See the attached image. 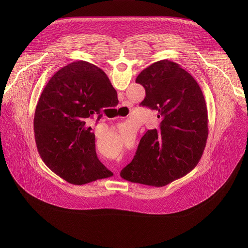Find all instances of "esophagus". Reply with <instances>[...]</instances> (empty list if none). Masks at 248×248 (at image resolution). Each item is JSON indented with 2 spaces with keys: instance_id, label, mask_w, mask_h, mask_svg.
Returning a JSON list of instances; mask_svg holds the SVG:
<instances>
[{
  "instance_id": "1",
  "label": "esophagus",
  "mask_w": 248,
  "mask_h": 248,
  "mask_svg": "<svg viewBox=\"0 0 248 248\" xmlns=\"http://www.w3.org/2000/svg\"><path fill=\"white\" fill-rule=\"evenodd\" d=\"M116 173H117V175H118V172H117V171H116Z\"/></svg>"
}]
</instances>
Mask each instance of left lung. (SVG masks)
I'll list each match as a JSON object with an SVG mask.
<instances>
[{
    "label": "left lung",
    "instance_id": "obj_1",
    "mask_svg": "<svg viewBox=\"0 0 248 248\" xmlns=\"http://www.w3.org/2000/svg\"><path fill=\"white\" fill-rule=\"evenodd\" d=\"M135 81L145 88L140 105L158 111L161 124L142 136L121 176L131 183L165 186L191 171L202 157L208 137L205 98L193 77L169 60L152 63Z\"/></svg>",
    "mask_w": 248,
    "mask_h": 248
}]
</instances>
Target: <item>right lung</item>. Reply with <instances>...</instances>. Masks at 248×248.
I'll return each mask as SVG.
<instances>
[{
  "label": "right lung",
  "mask_w": 248,
  "mask_h": 248,
  "mask_svg": "<svg viewBox=\"0 0 248 248\" xmlns=\"http://www.w3.org/2000/svg\"><path fill=\"white\" fill-rule=\"evenodd\" d=\"M118 94L101 68L85 61L62 67L45 86L34 116L37 150L46 166L73 185L106 179L113 172L99 161L87 122L118 105Z\"/></svg>",
  "instance_id": "obj_1"
}]
</instances>
